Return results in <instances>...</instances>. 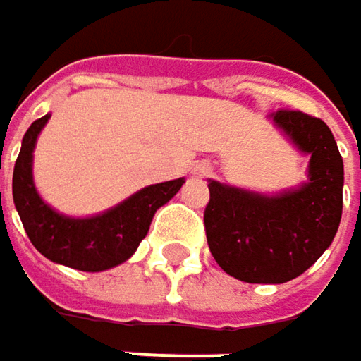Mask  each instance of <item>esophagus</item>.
Wrapping results in <instances>:
<instances>
[{
	"label": "esophagus",
	"mask_w": 361,
	"mask_h": 361,
	"mask_svg": "<svg viewBox=\"0 0 361 361\" xmlns=\"http://www.w3.org/2000/svg\"><path fill=\"white\" fill-rule=\"evenodd\" d=\"M192 174L195 176H209V174H213V166L209 162H199V164H195Z\"/></svg>",
	"instance_id": "esophagus-1"
}]
</instances>
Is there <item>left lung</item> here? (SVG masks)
Listing matches in <instances>:
<instances>
[{"label": "left lung", "instance_id": "1", "mask_svg": "<svg viewBox=\"0 0 361 361\" xmlns=\"http://www.w3.org/2000/svg\"><path fill=\"white\" fill-rule=\"evenodd\" d=\"M273 122L310 154L307 183L261 195L209 180L207 243L231 277L247 283H285L324 255L341 221L343 160L324 120L277 110Z\"/></svg>", "mask_w": 361, "mask_h": 361}]
</instances>
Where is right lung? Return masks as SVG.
Masks as SVG:
<instances>
[{
	"mask_svg": "<svg viewBox=\"0 0 361 361\" xmlns=\"http://www.w3.org/2000/svg\"><path fill=\"white\" fill-rule=\"evenodd\" d=\"M49 120L37 118L21 140L13 169V202L35 249L49 261L78 271H104L134 255L150 229L152 216L180 190L185 178L150 185L102 215L74 219L60 215L42 201L34 185L35 140Z\"/></svg>",
	"mask_w": 361,
	"mask_h": 361,
	"instance_id": "obj_1",
	"label": "right lung"
}]
</instances>
